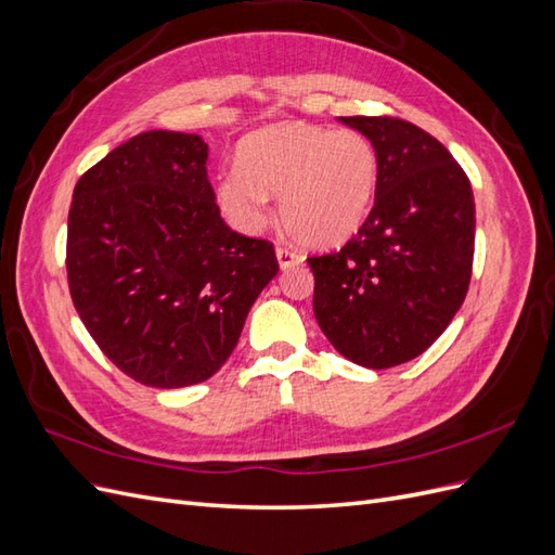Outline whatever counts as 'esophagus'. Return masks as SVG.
<instances>
[{
  "instance_id": "1",
  "label": "esophagus",
  "mask_w": 555,
  "mask_h": 555,
  "mask_svg": "<svg viewBox=\"0 0 555 555\" xmlns=\"http://www.w3.org/2000/svg\"><path fill=\"white\" fill-rule=\"evenodd\" d=\"M275 255H278V261H280V268H282V271H287V268H292V266L304 263V257H300L298 251L287 249V247H278V249H275Z\"/></svg>"
}]
</instances>
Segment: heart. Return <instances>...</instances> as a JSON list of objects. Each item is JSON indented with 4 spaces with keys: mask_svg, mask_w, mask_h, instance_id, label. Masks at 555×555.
Wrapping results in <instances>:
<instances>
[{
    "mask_svg": "<svg viewBox=\"0 0 555 555\" xmlns=\"http://www.w3.org/2000/svg\"><path fill=\"white\" fill-rule=\"evenodd\" d=\"M379 157L363 133L300 122L263 127L241 143L238 169L215 182L227 220L257 233L268 220V194H278L280 220L310 247L349 241L373 212Z\"/></svg>",
    "mask_w": 555,
    "mask_h": 555,
    "instance_id": "1",
    "label": "heart"
}]
</instances>
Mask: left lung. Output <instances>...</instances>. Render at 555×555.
Returning <instances> with one entry per match:
<instances>
[{
    "instance_id": "obj_1",
    "label": "left lung",
    "mask_w": 555,
    "mask_h": 555,
    "mask_svg": "<svg viewBox=\"0 0 555 555\" xmlns=\"http://www.w3.org/2000/svg\"><path fill=\"white\" fill-rule=\"evenodd\" d=\"M379 157L373 212L340 251L310 257L312 308L351 363L393 367L440 338L463 306L475 257V196L430 133L398 117H340Z\"/></svg>"
}]
</instances>
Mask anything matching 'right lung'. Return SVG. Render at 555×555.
<instances>
[{
    "label": "right lung",
    "mask_w": 555,
    "mask_h": 555,
    "mask_svg": "<svg viewBox=\"0 0 555 555\" xmlns=\"http://www.w3.org/2000/svg\"><path fill=\"white\" fill-rule=\"evenodd\" d=\"M208 143L143 131L74 190L66 278L80 322L125 375L155 389L212 377L280 266L273 243L231 231Z\"/></svg>",
    "instance_id": "obj_1"
}]
</instances>
